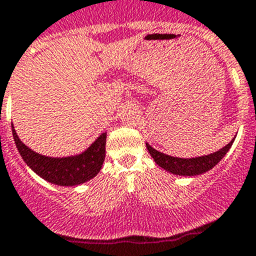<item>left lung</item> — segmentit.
<instances>
[{
    "mask_svg": "<svg viewBox=\"0 0 256 256\" xmlns=\"http://www.w3.org/2000/svg\"><path fill=\"white\" fill-rule=\"evenodd\" d=\"M234 140H235V138H234L226 146L217 150V152H212V154L197 158H187V159H186V158L170 156V155H166L164 154V152H158L154 148L150 146L148 142L146 148L148 150H149L152 158L154 159L155 163L160 166V168L166 169V172H169V173L172 174H176V176H193L206 173L210 169L214 168V166L221 160L222 158L225 156L226 152L230 150Z\"/></svg>",
    "mask_w": 256,
    "mask_h": 256,
    "instance_id": "1",
    "label": "left lung"
}]
</instances>
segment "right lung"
Returning a JSON list of instances; mask_svg holds the SVG:
<instances>
[{
  "label": "right lung",
  "mask_w": 256,
  "mask_h": 256,
  "mask_svg": "<svg viewBox=\"0 0 256 256\" xmlns=\"http://www.w3.org/2000/svg\"><path fill=\"white\" fill-rule=\"evenodd\" d=\"M16 148L28 168L48 182L64 187L82 184L94 178L101 170L106 155V138L104 132L82 154L66 158H52L35 152L26 146L16 134L12 125Z\"/></svg>",
  "instance_id": "right-lung-1"
}]
</instances>
